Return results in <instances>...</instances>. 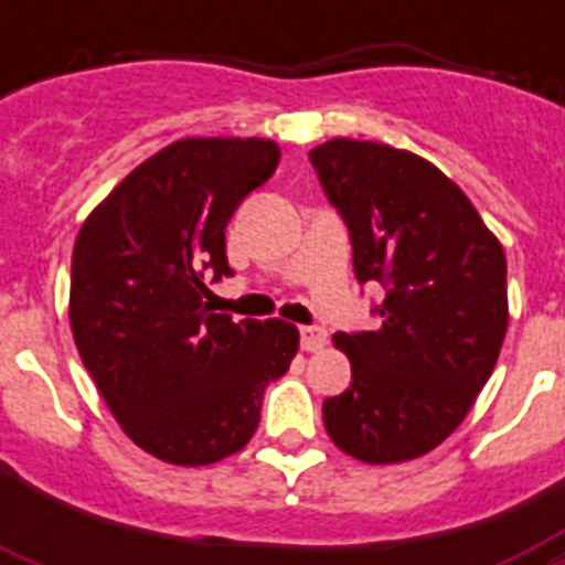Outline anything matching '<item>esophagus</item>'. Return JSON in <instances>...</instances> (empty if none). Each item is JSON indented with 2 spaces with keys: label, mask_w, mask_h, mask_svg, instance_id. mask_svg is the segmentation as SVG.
Masks as SVG:
<instances>
[{
  "label": "esophagus",
  "mask_w": 565,
  "mask_h": 565,
  "mask_svg": "<svg viewBox=\"0 0 565 565\" xmlns=\"http://www.w3.org/2000/svg\"><path fill=\"white\" fill-rule=\"evenodd\" d=\"M299 334H301V349H305V352H319V349L328 343V334L319 326H305Z\"/></svg>",
  "instance_id": "1"
}]
</instances>
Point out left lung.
Instances as JSON below:
<instances>
[{"label":"left lung","mask_w":565,"mask_h":565,"mask_svg":"<svg viewBox=\"0 0 565 565\" xmlns=\"http://www.w3.org/2000/svg\"><path fill=\"white\" fill-rule=\"evenodd\" d=\"M352 239L354 278L377 281L375 331L334 334L352 384L322 402L328 437L363 463L428 455L466 419L508 331V260L472 202L419 154L366 140L310 152Z\"/></svg>","instance_id":"left-lung-1"}]
</instances>
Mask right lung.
I'll list each match as a JSON object with an SVG mask.
<instances>
[{"instance_id":"1","label":"right lung","mask_w":565,"mask_h":565,"mask_svg":"<svg viewBox=\"0 0 565 565\" xmlns=\"http://www.w3.org/2000/svg\"><path fill=\"white\" fill-rule=\"evenodd\" d=\"M260 137H193L140 163L78 231L70 326L128 437L158 460L207 466L246 446L299 331L207 308L234 275L225 225L278 167Z\"/></svg>"}]
</instances>
